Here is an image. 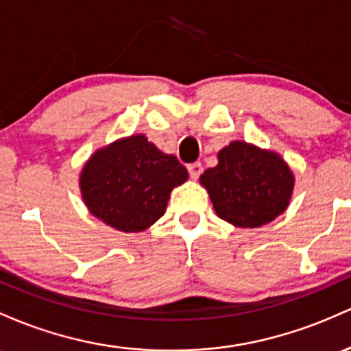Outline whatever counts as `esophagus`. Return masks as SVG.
Segmentation results:
<instances>
[{"label":"esophagus","instance_id":"1","mask_svg":"<svg viewBox=\"0 0 351 351\" xmlns=\"http://www.w3.org/2000/svg\"><path fill=\"white\" fill-rule=\"evenodd\" d=\"M187 171H189V174H191L192 179L197 180V179H199V176L202 174V164H200V162L189 164L187 165Z\"/></svg>","mask_w":351,"mask_h":351}]
</instances>
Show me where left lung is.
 Instances as JSON below:
<instances>
[{
  "label": "left lung",
  "instance_id": "8db88e82",
  "mask_svg": "<svg viewBox=\"0 0 351 351\" xmlns=\"http://www.w3.org/2000/svg\"><path fill=\"white\" fill-rule=\"evenodd\" d=\"M219 164L200 176L215 214L235 227L265 226L283 214L295 176L278 152L243 141L220 149Z\"/></svg>",
  "mask_w": 351,
  "mask_h": 351
}]
</instances>
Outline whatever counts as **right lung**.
Instances as JSON below:
<instances>
[{
  "label": "right lung",
  "mask_w": 351,
  "mask_h": 351,
  "mask_svg": "<svg viewBox=\"0 0 351 351\" xmlns=\"http://www.w3.org/2000/svg\"><path fill=\"white\" fill-rule=\"evenodd\" d=\"M187 179L176 156L164 154L144 134H132L86 160L80 189L94 217L119 232L139 234L162 217L172 189Z\"/></svg>",
  "instance_id": "1"
}]
</instances>
